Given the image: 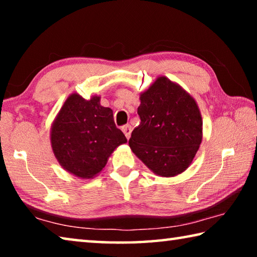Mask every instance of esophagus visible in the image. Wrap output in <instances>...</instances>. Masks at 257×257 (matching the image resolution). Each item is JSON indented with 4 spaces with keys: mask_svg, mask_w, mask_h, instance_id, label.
Wrapping results in <instances>:
<instances>
[{
    "mask_svg": "<svg viewBox=\"0 0 257 257\" xmlns=\"http://www.w3.org/2000/svg\"><path fill=\"white\" fill-rule=\"evenodd\" d=\"M121 130H122V133L124 134V136L127 137V139H129L130 135H132V127H130L129 124H125L122 128H121Z\"/></svg>",
    "mask_w": 257,
    "mask_h": 257,
    "instance_id": "34e87169",
    "label": "esophagus"
}]
</instances>
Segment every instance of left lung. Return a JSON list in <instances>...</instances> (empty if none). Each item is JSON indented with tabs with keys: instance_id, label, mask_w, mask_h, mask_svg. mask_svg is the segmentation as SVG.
Instances as JSON below:
<instances>
[{
	"instance_id": "left-lung-1",
	"label": "left lung",
	"mask_w": 257,
	"mask_h": 257,
	"mask_svg": "<svg viewBox=\"0 0 257 257\" xmlns=\"http://www.w3.org/2000/svg\"><path fill=\"white\" fill-rule=\"evenodd\" d=\"M141 123L129 146L151 171L175 177L188 169L203 138V120L197 102L182 87L160 76L139 94Z\"/></svg>"
}]
</instances>
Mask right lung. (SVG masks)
Masks as SVG:
<instances>
[{"label":"right lung","mask_w":257,"mask_h":257,"mask_svg":"<svg viewBox=\"0 0 257 257\" xmlns=\"http://www.w3.org/2000/svg\"><path fill=\"white\" fill-rule=\"evenodd\" d=\"M50 141L64 170L80 179H93L127 138L115 127L111 108L101 105L99 95L85 99L72 93L52 122Z\"/></svg>","instance_id":"right-lung-1"}]
</instances>
